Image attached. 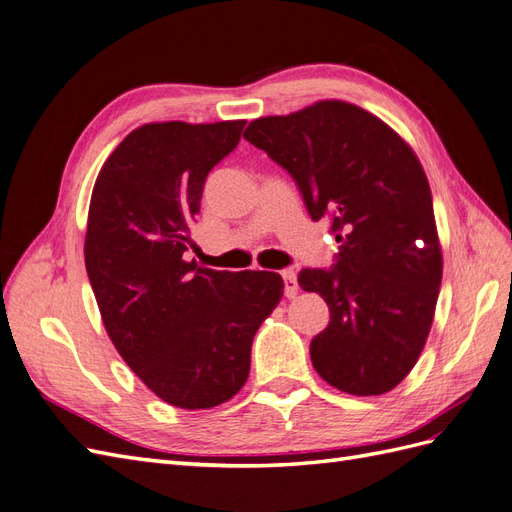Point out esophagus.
Returning a JSON list of instances; mask_svg holds the SVG:
<instances>
[{
	"label": "esophagus",
	"mask_w": 512,
	"mask_h": 512,
	"mask_svg": "<svg viewBox=\"0 0 512 512\" xmlns=\"http://www.w3.org/2000/svg\"><path fill=\"white\" fill-rule=\"evenodd\" d=\"M282 280H284V295L290 299V297H295L297 295V275H295V271L293 269H284L282 271Z\"/></svg>",
	"instance_id": "34e87169"
}]
</instances>
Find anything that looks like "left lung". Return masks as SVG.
Returning a JSON list of instances; mask_svg holds the SVG:
<instances>
[{
  "mask_svg": "<svg viewBox=\"0 0 512 512\" xmlns=\"http://www.w3.org/2000/svg\"><path fill=\"white\" fill-rule=\"evenodd\" d=\"M243 137L293 176L310 217H327L340 243L334 267L299 271V286L329 306V325L310 342L312 366L340 392H390L418 362L441 284L431 187L416 153L344 101L258 118Z\"/></svg>",
  "mask_w": 512,
  "mask_h": 512,
  "instance_id": "obj_1",
  "label": "left lung"
}]
</instances>
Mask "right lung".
Instances as JSON below:
<instances>
[{
    "instance_id": "add662e5",
    "label": "right lung",
    "mask_w": 512,
    "mask_h": 512,
    "mask_svg": "<svg viewBox=\"0 0 512 512\" xmlns=\"http://www.w3.org/2000/svg\"><path fill=\"white\" fill-rule=\"evenodd\" d=\"M245 120L150 122L96 178L86 269L124 362L161 400L211 409L250 375L252 340L282 299L271 271H215L189 260L204 181L237 148Z\"/></svg>"
}]
</instances>
